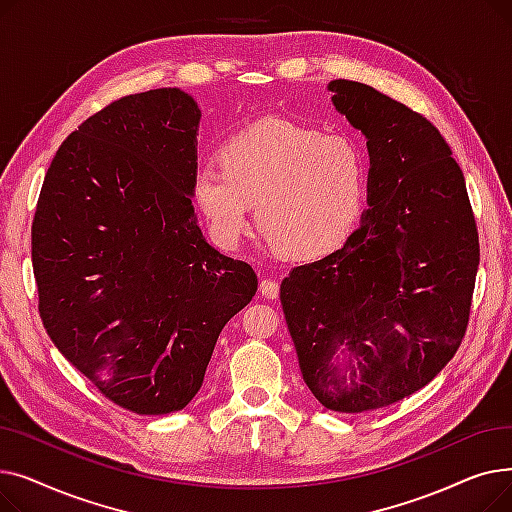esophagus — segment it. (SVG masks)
Wrapping results in <instances>:
<instances>
[{
    "label": "esophagus",
    "mask_w": 512,
    "mask_h": 512,
    "mask_svg": "<svg viewBox=\"0 0 512 512\" xmlns=\"http://www.w3.org/2000/svg\"><path fill=\"white\" fill-rule=\"evenodd\" d=\"M259 294L263 299H276L280 294V284L272 278H263L259 284Z\"/></svg>",
    "instance_id": "34e87169"
}]
</instances>
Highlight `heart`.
I'll use <instances>...</instances> for the list:
<instances>
[{
	"instance_id": "obj_1",
	"label": "heart",
	"mask_w": 512,
	"mask_h": 512,
	"mask_svg": "<svg viewBox=\"0 0 512 512\" xmlns=\"http://www.w3.org/2000/svg\"><path fill=\"white\" fill-rule=\"evenodd\" d=\"M220 164L197 166L193 199L222 247H238L251 226L294 259L338 249L355 230L365 201L367 164L346 134L263 118L222 143Z\"/></svg>"
}]
</instances>
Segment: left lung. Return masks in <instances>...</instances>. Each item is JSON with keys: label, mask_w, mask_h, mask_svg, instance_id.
Returning a JSON list of instances; mask_svg holds the SVG:
<instances>
[{"label": "left lung", "mask_w": 512, "mask_h": 512, "mask_svg": "<svg viewBox=\"0 0 512 512\" xmlns=\"http://www.w3.org/2000/svg\"><path fill=\"white\" fill-rule=\"evenodd\" d=\"M328 89L367 139L369 209L342 249L294 267L280 301L313 396L363 413L421 390L459 351L479 236L463 170L432 122L355 80Z\"/></svg>", "instance_id": "left-lung-1"}]
</instances>
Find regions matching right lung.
Listing matches in <instances>:
<instances>
[{
  "label": "right lung",
  "instance_id": "right-lung-1",
  "mask_svg": "<svg viewBox=\"0 0 512 512\" xmlns=\"http://www.w3.org/2000/svg\"><path fill=\"white\" fill-rule=\"evenodd\" d=\"M201 110L180 89L126 95L60 145L33 220L43 326L114 405L184 409L257 276L215 251L193 209Z\"/></svg>",
  "mask_w": 512,
  "mask_h": 512
}]
</instances>
